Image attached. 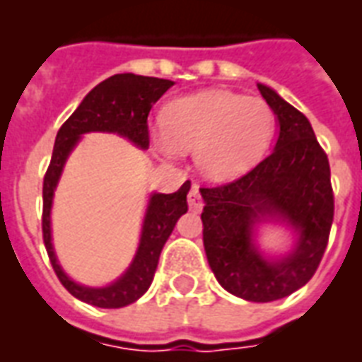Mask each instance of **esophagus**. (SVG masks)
I'll list each match as a JSON object with an SVG mask.
<instances>
[{"mask_svg": "<svg viewBox=\"0 0 362 362\" xmlns=\"http://www.w3.org/2000/svg\"><path fill=\"white\" fill-rule=\"evenodd\" d=\"M187 204H189V210H193V212H199L203 209V197H201L197 186H193L187 193Z\"/></svg>", "mask_w": 362, "mask_h": 362, "instance_id": "obj_1", "label": "esophagus"}]
</instances>
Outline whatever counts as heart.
Returning a JSON list of instances; mask_svg holds the SVG:
<instances>
[{
  "instance_id": "obj_1",
  "label": "heart",
  "mask_w": 362,
  "mask_h": 362,
  "mask_svg": "<svg viewBox=\"0 0 362 362\" xmlns=\"http://www.w3.org/2000/svg\"><path fill=\"white\" fill-rule=\"evenodd\" d=\"M158 146L167 153L195 148L206 175L231 178L257 163L274 136L276 116L269 103L223 90L184 95L161 116Z\"/></svg>"
}]
</instances>
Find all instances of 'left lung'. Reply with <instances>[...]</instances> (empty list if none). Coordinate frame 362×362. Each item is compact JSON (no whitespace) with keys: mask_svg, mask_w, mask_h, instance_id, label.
<instances>
[{"mask_svg":"<svg viewBox=\"0 0 362 362\" xmlns=\"http://www.w3.org/2000/svg\"><path fill=\"white\" fill-rule=\"evenodd\" d=\"M257 88L280 125L274 150L237 180L201 187V220L204 252L220 286L244 300L270 303L315 274L329 242L334 195L329 159L308 118L269 86ZM263 219H281L296 229L298 244L289 256L260 255L252 227Z\"/></svg>","mask_w":362,"mask_h":362,"instance_id":"left-lung-1","label":"left lung"}]
</instances>
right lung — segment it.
<instances>
[{"mask_svg": "<svg viewBox=\"0 0 362 362\" xmlns=\"http://www.w3.org/2000/svg\"><path fill=\"white\" fill-rule=\"evenodd\" d=\"M175 82L141 76L133 73H122L103 81L82 99L78 109L59 127L50 165L42 182V240L47 247L52 269L62 286L82 303L98 308H122L135 303L148 291L152 284L159 255L165 242L170 237L176 221L187 212L186 195L189 192V180L184 182L175 193H153L148 203L139 250L133 263L115 284L107 287H86L76 284L59 267L52 247L50 235V209L52 197L64 165L71 150L81 141V135L90 131H109L129 139L133 144L148 148V115L152 105L163 95Z\"/></svg>", "mask_w": 362, "mask_h": 362, "instance_id": "add662e5", "label": "right lung"}]
</instances>
